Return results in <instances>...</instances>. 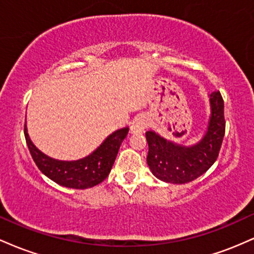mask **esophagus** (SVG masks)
<instances>
[{"label": "esophagus", "instance_id": "esophagus-1", "mask_svg": "<svg viewBox=\"0 0 254 254\" xmlns=\"http://www.w3.org/2000/svg\"><path fill=\"white\" fill-rule=\"evenodd\" d=\"M148 127V121L144 116H138V117L135 118V121L131 124V132L132 133H142L144 131L145 127Z\"/></svg>", "mask_w": 254, "mask_h": 254}]
</instances>
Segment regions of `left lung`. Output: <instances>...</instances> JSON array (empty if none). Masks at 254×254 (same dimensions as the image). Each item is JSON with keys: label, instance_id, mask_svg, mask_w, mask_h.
Instances as JSON below:
<instances>
[{"label": "left lung", "instance_id": "obj_1", "mask_svg": "<svg viewBox=\"0 0 254 254\" xmlns=\"http://www.w3.org/2000/svg\"><path fill=\"white\" fill-rule=\"evenodd\" d=\"M211 115L208 130L198 143L185 147L168 141L156 133L147 131V164L157 179L171 184H186L205 173L216 161L222 145L226 121L224 104L218 90L209 95Z\"/></svg>", "mask_w": 254, "mask_h": 254}]
</instances>
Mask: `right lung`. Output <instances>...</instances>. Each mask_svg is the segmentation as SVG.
<instances>
[{"instance_id":"add662e5","label":"right lung","mask_w":254,"mask_h":254,"mask_svg":"<svg viewBox=\"0 0 254 254\" xmlns=\"http://www.w3.org/2000/svg\"><path fill=\"white\" fill-rule=\"evenodd\" d=\"M24 132L32 159L43 174L61 186L83 190L106 179L115 164L119 147L129 132V127L112 132L92 154L75 161H62L45 155L32 143L26 124Z\"/></svg>"}]
</instances>
